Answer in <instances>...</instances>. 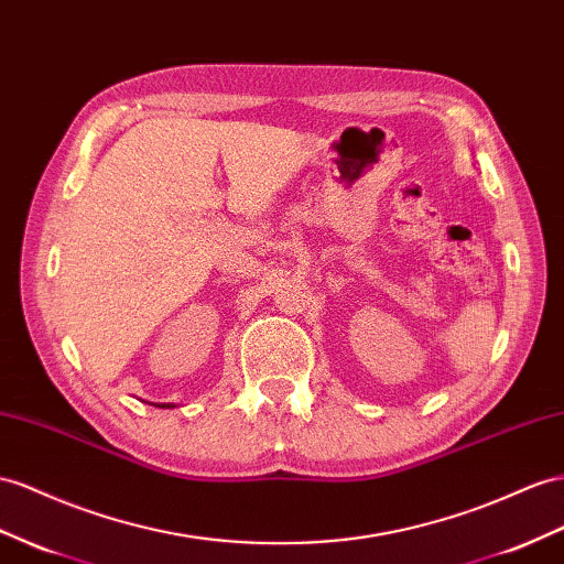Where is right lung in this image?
Here are the masks:
<instances>
[{
    "label": "right lung",
    "instance_id": "obj_1",
    "mask_svg": "<svg viewBox=\"0 0 564 564\" xmlns=\"http://www.w3.org/2000/svg\"><path fill=\"white\" fill-rule=\"evenodd\" d=\"M162 408H166V410H171V408H176V405H171V402H164V405Z\"/></svg>",
    "mask_w": 564,
    "mask_h": 564
}]
</instances>
